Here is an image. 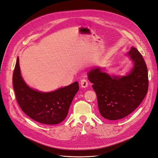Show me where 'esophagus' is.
<instances>
[{
    "instance_id": "1",
    "label": "esophagus",
    "mask_w": 158,
    "mask_h": 158,
    "mask_svg": "<svg viewBox=\"0 0 158 158\" xmlns=\"http://www.w3.org/2000/svg\"><path fill=\"white\" fill-rule=\"evenodd\" d=\"M89 83H88V81H87L86 79H83L81 81V86L82 88H86V87L88 86Z\"/></svg>"
}]
</instances>
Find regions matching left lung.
<instances>
[{"label":"left lung","instance_id":"obj_1","mask_svg":"<svg viewBox=\"0 0 158 158\" xmlns=\"http://www.w3.org/2000/svg\"><path fill=\"white\" fill-rule=\"evenodd\" d=\"M126 55L133 64L126 75H109L100 67L87 74L96 93L100 113L107 120H120L131 114L148 92V70L141 54L132 47Z\"/></svg>","mask_w":158,"mask_h":158}]
</instances>
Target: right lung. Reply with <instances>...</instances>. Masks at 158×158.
<instances>
[{"mask_svg":"<svg viewBox=\"0 0 158 158\" xmlns=\"http://www.w3.org/2000/svg\"><path fill=\"white\" fill-rule=\"evenodd\" d=\"M12 81L16 100L23 111L32 120L44 124H57L65 119L79 89L78 82L50 92L31 89L22 77L18 57Z\"/></svg>","mask_w":158,"mask_h":158,"instance_id":"add662e5","label":"right lung"}]
</instances>
